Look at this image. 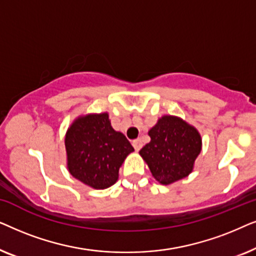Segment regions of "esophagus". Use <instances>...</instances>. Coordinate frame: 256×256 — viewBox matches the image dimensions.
<instances>
[{"instance_id": "1", "label": "esophagus", "mask_w": 256, "mask_h": 256, "mask_svg": "<svg viewBox=\"0 0 256 256\" xmlns=\"http://www.w3.org/2000/svg\"><path fill=\"white\" fill-rule=\"evenodd\" d=\"M132 146H134L136 152H138V150L141 149L142 146H143L142 140H141V138H136V140H134V141H132Z\"/></svg>"}]
</instances>
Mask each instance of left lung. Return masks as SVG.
I'll return each instance as SVG.
<instances>
[{
	"instance_id": "1",
	"label": "left lung",
	"mask_w": 256,
	"mask_h": 256,
	"mask_svg": "<svg viewBox=\"0 0 256 256\" xmlns=\"http://www.w3.org/2000/svg\"><path fill=\"white\" fill-rule=\"evenodd\" d=\"M152 138L140 150L152 176L168 185L186 177L202 150L197 129L176 116H163L149 130Z\"/></svg>"
}]
</instances>
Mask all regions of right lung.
Returning <instances> with one entry per match:
<instances>
[{"mask_svg":"<svg viewBox=\"0 0 256 256\" xmlns=\"http://www.w3.org/2000/svg\"><path fill=\"white\" fill-rule=\"evenodd\" d=\"M71 174L94 188L115 184L118 169L134 148L126 136L112 128L107 113L79 118L65 138Z\"/></svg>","mask_w":256,"mask_h":256,"instance_id":"obj_1","label":"right lung"}]
</instances>
